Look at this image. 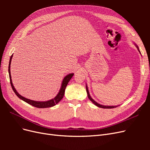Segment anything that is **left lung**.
<instances>
[{
	"label": "left lung",
	"mask_w": 150,
	"mask_h": 150,
	"mask_svg": "<svg viewBox=\"0 0 150 150\" xmlns=\"http://www.w3.org/2000/svg\"><path fill=\"white\" fill-rule=\"evenodd\" d=\"M135 46H136V47H137V49H138V51H139V53L141 54V52H140V51H139V48H138V46H137V44H135ZM86 91H87L88 96V98L90 99V101H91L93 103V104H94L95 105L99 107V108H106V109H111V108H116V107L118 106H104V105H101V104H98L97 102L95 101L91 97L90 94H89V91H88V88L87 85H86Z\"/></svg>",
	"instance_id": "left-lung-1"
}]
</instances>
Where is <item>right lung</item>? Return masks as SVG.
Here are the masks:
<instances>
[{
    "label": "right lung",
    "mask_w": 150,
    "mask_h": 150,
    "mask_svg": "<svg viewBox=\"0 0 150 150\" xmlns=\"http://www.w3.org/2000/svg\"><path fill=\"white\" fill-rule=\"evenodd\" d=\"M12 56L13 55H12L11 56L10 58V61H9V64H8V74H9V78H10V83L12 86V88L13 91V92L15 93V94L17 95L18 98H19L22 100H23L24 101L26 102L27 103H28L30 105L33 106L34 107L36 108H50V107H52L55 106L56 104H57L59 102L61 99H62L63 96H64V93H65V89L66 86L69 83V81H70V79L72 78V77L73 76L74 74L73 73H71L67 75L66 76L64 77V79L62 80V84H61V89L59 90V91L58 94H57V96L51 99V100H49V101H34V100H30V99H27L23 96H22L21 94H19V93H17V91H16V89H15L14 86H13V84H12V79H11V61H12Z\"/></svg>",
    "instance_id": "obj_1"
}]
</instances>
